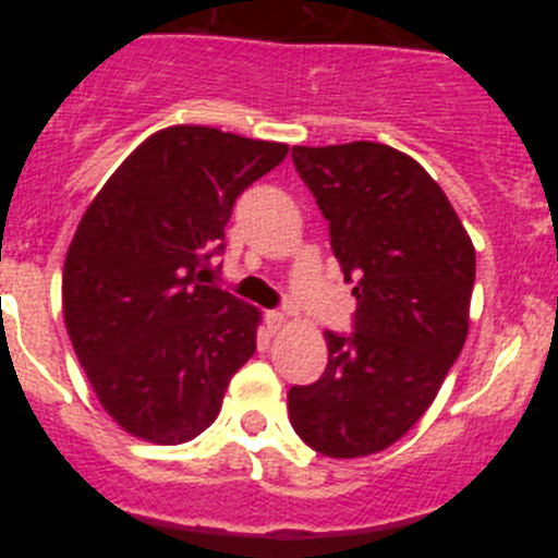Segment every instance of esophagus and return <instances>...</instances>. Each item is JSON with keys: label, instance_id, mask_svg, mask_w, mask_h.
Instances as JSON below:
<instances>
[{"label": "esophagus", "instance_id": "34e87169", "mask_svg": "<svg viewBox=\"0 0 558 558\" xmlns=\"http://www.w3.org/2000/svg\"><path fill=\"white\" fill-rule=\"evenodd\" d=\"M288 324V318H284V313H279V310H268L265 313V327H268V332H279V329Z\"/></svg>", "mask_w": 558, "mask_h": 558}]
</instances>
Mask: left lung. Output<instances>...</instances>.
<instances>
[{"instance_id":"obj_1","label":"left lung","mask_w":558,"mask_h":558,"mask_svg":"<svg viewBox=\"0 0 558 558\" xmlns=\"http://www.w3.org/2000/svg\"><path fill=\"white\" fill-rule=\"evenodd\" d=\"M352 282L354 332H327L313 386L288 393L290 425L329 458L386 450L430 408L470 329L475 248L441 186L379 142L293 147Z\"/></svg>"}]
</instances>
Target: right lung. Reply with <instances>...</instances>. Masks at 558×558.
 I'll list each match as a JSON object with an SVG mask.
<instances>
[{
  "label": "right lung",
  "mask_w": 558,
  "mask_h": 558,
  "mask_svg": "<svg viewBox=\"0 0 558 558\" xmlns=\"http://www.w3.org/2000/svg\"><path fill=\"white\" fill-rule=\"evenodd\" d=\"M288 145L206 125L153 133L88 204L63 263V322L108 416L153 445L218 418L259 310L204 284L234 201Z\"/></svg>",
  "instance_id": "add662e5"
}]
</instances>
